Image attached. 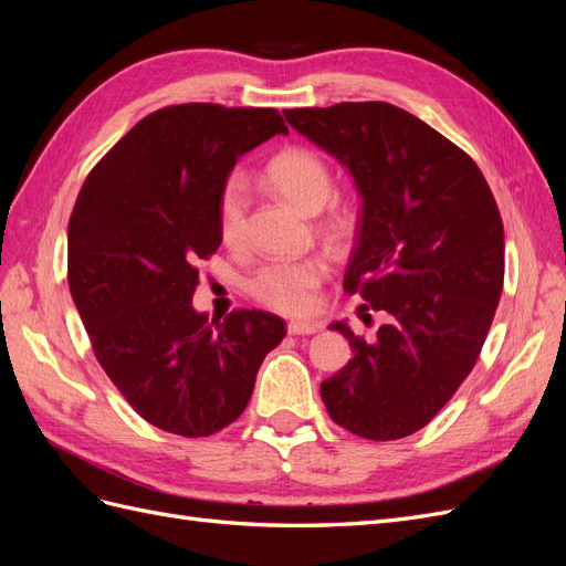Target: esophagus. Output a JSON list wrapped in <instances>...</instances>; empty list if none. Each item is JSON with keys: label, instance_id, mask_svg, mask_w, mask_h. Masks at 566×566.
Returning <instances> with one entry per match:
<instances>
[{"label": "esophagus", "instance_id": "obj_1", "mask_svg": "<svg viewBox=\"0 0 566 566\" xmlns=\"http://www.w3.org/2000/svg\"><path fill=\"white\" fill-rule=\"evenodd\" d=\"M316 331H318V325L310 323V321H290L287 323L290 335H314Z\"/></svg>", "mask_w": 566, "mask_h": 566}]
</instances>
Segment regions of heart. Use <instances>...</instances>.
<instances>
[{
    "instance_id": "obj_1",
    "label": "heart",
    "mask_w": 566,
    "mask_h": 566,
    "mask_svg": "<svg viewBox=\"0 0 566 566\" xmlns=\"http://www.w3.org/2000/svg\"><path fill=\"white\" fill-rule=\"evenodd\" d=\"M266 181L306 214L321 212L333 200L335 179L318 153L290 146L271 156L264 165ZM248 188L243 179L231 177L221 186L217 198V229L221 241L238 248L245 238ZM342 219H335V227ZM328 264L323 256H300V260H273L252 273L248 283L250 295L264 306L283 314H310L316 304L318 285L323 283Z\"/></svg>"
}]
</instances>
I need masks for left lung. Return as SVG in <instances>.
I'll use <instances>...</instances> for the list:
<instances>
[{
  "label": "left lung",
  "instance_id": "8db88e82",
  "mask_svg": "<svg viewBox=\"0 0 566 566\" xmlns=\"http://www.w3.org/2000/svg\"><path fill=\"white\" fill-rule=\"evenodd\" d=\"M283 115L349 169L361 212L345 290L387 316L373 342L345 321L331 325L354 358L321 382V399L356 437H408L447 406L484 347L505 273L499 205L465 150L397 106L347 101Z\"/></svg>",
  "mask_w": 566,
  "mask_h": 566
}]
</instances>
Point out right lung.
I'll use <instances>...</instances> for the list:
<instances>
[{
	"instance_id": "1",
	"label": "right lung",
	"mask_w": 566,
	"mask_h": 566,
	"mask_svg": "<svg viewBox=\"0 0 566 566\" xmlns=\"http://www.w3.org/2000/svg\"><path fill=\"white\" fill-rule=\"evenodd\" d=\"M287 134L279 111L217 104L146 115L92 169L67 224V285L94 354L146 422L210 437L243 413L281 316L193 310L221 245L217 198L238 158Z\"/></svg>"
}]
</instances>
